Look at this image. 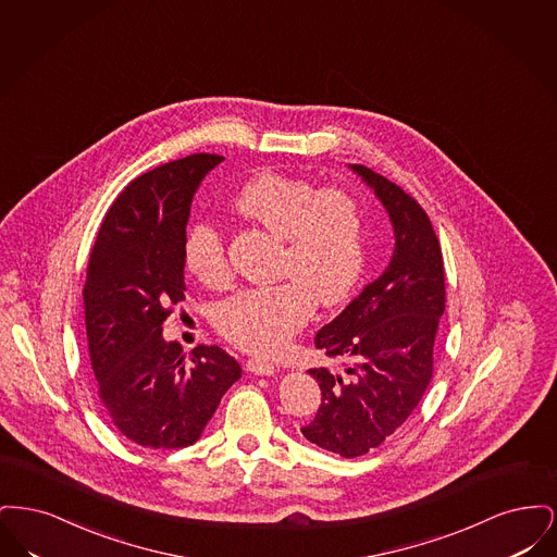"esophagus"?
I'll return each instance as SVG.
<instances>
[{
    "instance_id": "obj_1",
    "label": "esophagus",
    "mask_w": 557,
    "mask_h": 557,
    "mask_svg": "<svg viewBox=\"0 0 557 557\" xmlns=\"http://www.w3.org/2000/svg\"><path fill=\"white\" fill-rule=\"evenodd\" d=\"M246 370L252 371L257 375H273L277 371V366L265 357H252L246 361Z\"/></svg>"
}]
</instances>
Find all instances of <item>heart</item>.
<instances>
[{
    "label": "heart",
    "mask_w": 557,
    "mask_h": 557,
    "mask_svg": "<svg viewBox=\"0 0 557 557\" xmlns=\"http://www.w3.org/2000/svg\"><path fill=\"white\" fill-rule=\"evenodd\" d=\"M232 207L284 239L277 261L282 282L225 298L214 325L232 345L271 355L311 319L315 300L336 307L357 288L366 267V214L345 187H321L282 173L248 180ZM184 261L191 275L212 288L232 280L227 244L212 221L187 227Z\"/></svg>",
    "instance_id": "1"
}]
</instances>
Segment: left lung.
<instances>
[{"instance_id":"left-lung-1","label":"left lung","mask_w":557,"mask_h":557,"mask_svg":"<svg viewBox=\"0 0 557 557\" xmlns=\"http://www.w3.org/2000/svg\"><path fill=\"white\" fill-rule=\"evenodd\" d=\"M352 171L375 189L397 242L384 273L315 336V346L341 359L345 370H309L321 405L300 432L341 457L375 449L420 405L434 373L447 294L441 244L418 200L363 164H352Z\"/></svg>"}]
</instances>
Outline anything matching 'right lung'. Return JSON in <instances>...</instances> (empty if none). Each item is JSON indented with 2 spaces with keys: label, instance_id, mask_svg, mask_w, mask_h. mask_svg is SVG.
Returning <instances> with one entry per match:
<instances>
[{
  "label": "right lung",
  "instance_id": "1",
  "mask_svg": "<svg viewBox=\"0 0 557 557\" xmlns=\"http://www.w3.org/2000/svg\"><path fill=\"white\" fill-rule=\"evenodd\" d=\"M223 157L189 154L135 177L108 209L83 290L96 397L139 447L194 445L221 397L239 380L219 346L186 357L162 341V321L186 300L184 238L196 187Z\"/></svg>",
  "mask_w": 557,
  "mask_h": 557
}]
</instances>
